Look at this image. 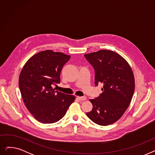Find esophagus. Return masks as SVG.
Segmentation results:
<instances>
[{
  "instance_id": "1",
  "label": "esophagus",
  "mask_w": 155,
  "mask_h": 155,
  "mask_svg": "<svg viewBox=\"0 0 155 155\" xmlns=\"http://www.w3.org/2000/svg\"><path fill=\"white\" fill-rule=\"evenodd\" d=\"M77 98L80 100V101H85L87 99V97L84 96V97H77Z\"/></svg>"
}]
</instances>
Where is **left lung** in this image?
Listing matches in <instances>:
<instances>
[{"instance_id":"8db88e82","label":"left lung","mask_w":155,"mask_h":155,"mask_svg":"<svg viewBox=\"0 0 155 155\" xmlns=\"http://www.w3.org/2000/svg\"><path fill=\"white\" fill-rule=\"evenodd\" d=\"M95 71V85L103 84L102 93L91 99L93 108L87 117L101 126L119 120L128 108L134 94L135 83L132 69L120 55L102 50L84 54Z\"/></svg>"}]
</instances>
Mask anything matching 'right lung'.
<instances>
[{
    "instance_id": "obj_1",
    "label": "right lung",
    "mask_w": 155,
    "mask_h": 155,
    "mask_svg": "<svg viewBox=\"0 0 155 155\" xmlns=\"http://www.w3.org/2000/svg\"><path fill=\"white\" fill-rule=\"evenodd\" d=\"M70 56L45 50L32 56L22 69L19 86L23 101L39 122L51 124L60 120L75 97L55 91L60 73Z\"/></svg>"
}]
</instances>
